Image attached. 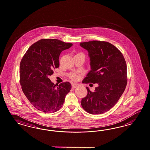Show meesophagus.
<instances>
[{
  "mask_svg": "<svg viewBox=\"0 0 150 150\" xmlns=\"http://www.w3.org/2000/svg\"><path fill=\"white\" fill-rule=\"evenodd\" d=\"M78 85H79L78 83H72V88L73 89L75 88H76L77 87H78Z\"/></svg>",
  "mask_w": 150,
  "mask_h": 150,
  "instance_id": "esophagus-1",
  "label": "esophagus"
}]
</instances>
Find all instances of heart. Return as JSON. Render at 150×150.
I'll return each instance as SVG.
<instances>
[{"instance_id": "1", "label": "heart", "mask_w": 150, "mask_h": 150, "mask_svg": "<svg viewBox=\"0 0 150 150\" xmlns=\"http://www.w3.org/2000/svg\"><path fill=\"white\" fill-rule=\"evenodd\" d=\"M69 77L71 78V79H72L73 81H76L78 79V78L79 77V75L78 74L76 73H73L72 74H70Z\"/></svg>"}]
</instances>
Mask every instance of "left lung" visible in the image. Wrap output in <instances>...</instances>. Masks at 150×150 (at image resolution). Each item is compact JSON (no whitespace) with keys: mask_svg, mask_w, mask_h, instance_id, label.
Returning a JSON list of instances; mask_svg holds the SVG:
<instances>
[{"mask_svg":"<svg viewBox=\"0 0 150 150\" xmlns=\"http://www.w3.org/2000/svg\"><path fill=\"white\" fill-rule=\"evenodd\" d=\"M80 45L88 52L91 68L82 82L98 84L93 92L86 87L88 93L81 105L89 113H103L116 104L126 88V62L122 53L109 42L92 40Z\"/></svg>","mask_w":150,"mask_h":150,"instance_id":"8db88e82","label":"left lung"}]
</instances>
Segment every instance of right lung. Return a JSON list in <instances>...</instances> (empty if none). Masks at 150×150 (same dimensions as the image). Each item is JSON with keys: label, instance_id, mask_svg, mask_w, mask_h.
<instances>
[{"label": "right lung", "instance_id": "right-lung-1", "mask_svg": "<svg viewBox=\"0 0 150 150\" xmlns=\"http://www.w3.org/2000/svg\"><path fill=\"white\" fill-rule=\"evenodd\" d=\"M72 45L58 39H40L32 45L23 56L20 63V84L24 94L39 111H58L71 89L69 82L55 85L48 77L53 74V69L59 66L62 51Z\"/></svg>", "mask_w": 150, "mask_h": 150}]
</instances>
